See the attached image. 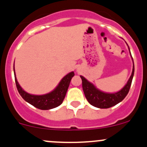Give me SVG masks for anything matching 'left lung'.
I'll return each instance as SVG.
<instances>
[{"instance_id": "obj_1", "label": "left lung", "mask_w": 147, "mask_h": 147, "mask_svg": "<svg viewBox=\"0 0 147 147\" xmlns=\"http://www.w3.org/2000/svg\"><path fill=\"white\" fill-rule=\"evenodd\" d=\"M127 45H128V44H127ZM128 49L129 51H130L129 47ZM130 54L133 63V71H132L131 75H130L127 83L125 84V86L120 91L114 92V93H107V92L102 91L98 89V88H96V86H94V84H93L91 82L88 81L84 77L80 75V77H81L82 80V88H83L85 97H86L88 102L91 105L100 108V109H107V108L113 107V106L116 105L118 103L121 102L125 98V96H127L129 90H130V86H131L132 80H133L134 76V72H135L133 59L131 56V54H130Z\"/></svg>"}]
</instances>
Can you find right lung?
I'll use <instances>...</instances> for the list:
<instances>
[{
	"instance_id": "obj_1",
	"label": "right lung",
	"mask_w": 147,
	"mask_h": 147,
	"mask_svg": "<svg viewBox=\"0 0 147 147\" xmlns=\"http://www.w3.org/2000/svg\"><path fill=\"white\" fill-rule=\"evenodd\" d=\"M14 74L16 86H17V90H18L21 96L23 98L24 100L26 101L29 104L32 105L38 109H42V110H48V109H53V108H55L60 105L65 98L67 88L70 85L71 79L75 75L73 71L69 72L65 76L63 77L62 80H61L56 88L49 93L43 95H33L27 93L19 85L17 77H16L15 70H14Z\"/></svg>"
}]
</instances>
